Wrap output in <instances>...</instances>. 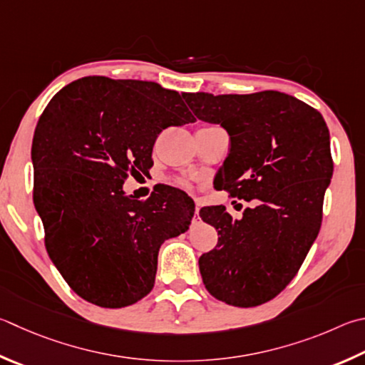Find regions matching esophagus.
I'll use <instances>...</instances> for the list:
<instances>
[{"label": "esophagus", "mask_w": 365, "mask_h": 365, "mask_svg": "<svg viewBox=\"0 0 365 365\" xmlns=\"http://www.w3.org/2000/svg\"><path fill=\"white\" fill-rule=\"evenodd\" d=\"M197 212H200V205H197V201H196V209H195V214L197 215Z\"/></svg>", "instance_id": "obj_1"}]
</instances>
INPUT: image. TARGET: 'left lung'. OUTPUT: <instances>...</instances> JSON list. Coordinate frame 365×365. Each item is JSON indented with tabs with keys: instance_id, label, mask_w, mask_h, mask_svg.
Listing matches in <instances>:
<instances>
[{
	"instance_id": "8db88e82",
	"label": "left lung",
	"mask_w": 365,
	"mask_h": 365,
	"mask_svg": "<svg viewBox=\"0 0 365 365\" xmlns=\"http://www.w3.org/2000/svg\"><path fill=\"white\" fill-rule=\"evenodd\" d=\"M196 118L220 124L231 148L218 170V190L257 200L233 218L223 205L200 217L218 231L200 257L210 295L233 307H258L294 279L317 237L324 195L334 174L330 135L319 111L277 91L188 96Z\"/></svg>"
}]
</instances>
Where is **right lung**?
Returning <instances> with one entry per match:
<instances>
[{"instance_id":"1","label":"right lung","mask_w":365,"mask_h":365,"mask_svg":"<svg viewBox=\"0 0 365 365\" xmlns=\"http://www.w3.org/2000/svg\"><path fill=\"white\" fill-rule=\"evenodd\" d=\"M187 92L151 81L86 76L52 97L31 145L33 202L46 249L75 292L123 308L155 284L158 252L188 230L195 202L161 187L147 201L125 195L128 174H145L160 132L195 123Z\"/></svg>"}]
</instances>
